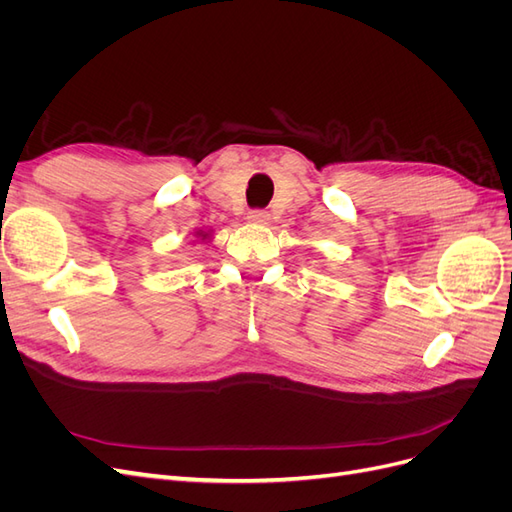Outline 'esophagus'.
Segmentation results:
<instances>
[{
    "instance_id": "34e87169",
    "label": "esophagus",
    "mask_w": 512,
    "mask_h": 512,
    "mask_svg": "<svg viewBox=\"0 0 512 512\" xmlns=\"http://www.w3.org/2000/svg\"><path fill=\"white\" fill-rule=\"evenodd\" d=\"M247 220H250L252 224H258V226L269 224V213L262 211V209H254V211L247 213Z\"/></svg>"
}]
</instances>
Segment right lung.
<instances>
[{
  "label": "right lung",
  "instance_id": "right-lung-1",
  "mask_svg": "<svg viewBox=\"0 0 512 512\" xmlns=\"http://www.w3.org/2000/svg\"><path fill=\"white\" fill-rule=\"evenodd\" d=\"M196 235H198L200 239H209V232H203V230H198V232H196Z\"/></svg>",
  "mask_w": 512,
  "mask_h": 512
}]
</instances>
